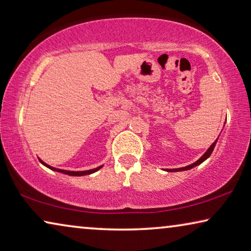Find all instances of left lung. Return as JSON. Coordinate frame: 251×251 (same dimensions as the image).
<instances>
[{
    "instance_id": "obj_1",
    "label": "left lung",
    "mask_w": 251,
    "mask_h": 251,
    "mask_svg": "<svg viewBox=\"0 0 251 251\" xmlns=\"http://www.w3.org/2000/svg\"><path fill=\"white\" fill-rule=\"evenodd\" d=\"M218 138H219V137H218ZM218 138H216V140H215L214 142H213V144L211 145V147H209V148L206 150V152H205L204 154L201 155V158L198 159L196 162H194V163H192V164H189V166L182 167V168H177V169H166V171H169V173H176V171H185V170H189V169H192V168L196 167V166H200L201 163H203V162L205 161V160L208 159V158H209V155L212 154L213 150H214V148H215L216 142H218Z\"/></svg>"
}]
</instances>
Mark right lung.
Instances as JSON below:
<instances>
[{
    "label": "right lung",
    "instance_id": "right-lung-1",
    "mask_svg": "<svg viewBox=\"0 0 251 251\" xmlns=\"http://www.w3.org/2000/svg\"><path fill=\"white\" fill-rule=\"evenodd\" d=\"M39 161L42 162L45 167H47L48 169L53 170V171H57V173H61V174H64V175H69V176H76V177H80V176H87V175H91L93 173H96V171H98L99 169H101L103 166H100V167H97L95 169H91V170H84V171H70V170H63V169H58V168H54L50 166V164L45 163L43 160L39 159Z\"/></svg>",
    "mask_w": 251,
    "mask_h": 251
}]
</instances>
